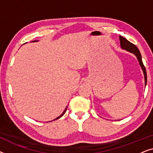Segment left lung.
Returning <instances> with one entry per match:
<instances>
[{"label": "left lung", "mask_w": 153, "mask_h": 153, "mask_svg": "<svg viewBox=\"0 0 153 153\" xmlns=\"http://www.w3.org/2000/svg\"><path fill=\"white\" fill-rule=\"evenodd\" d=\"M119 39H120L121 49H124L125 51L129 52V53H133L134 55L137 57L138 61L139 62L140 66H141L142 70H143V72L144 74V80H145V86H146V83H147V74H146V70L145 67H144L143 62H142V57L139 49L136 47V45H134L132 43H131L130 42H129L126 38H125V37L121 36V35L119 36Z\"/></svg>", "instance_id": "1"}]
</instances>
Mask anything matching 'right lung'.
<instances>
[{
	"instance_id": "right-lung-1",
	"label": "right lung",
	"mask_w": 153,
	"mask_h": 153,
	"mask_svg": "<svg viewBox=\"0 0 153 153\" xmlns=\"http://www.w3.org/2000/svg\"><path fill=\"white\" fill-rule=\"evenodd\" d=\"M38 42V40H35V41H32V42ZM67 108H68V106H66V108H65L64 111H63V112H62V114L61 115H60V116H58V117H57V118H55V119H54V120H57V119H58V118H61V117H62V116H63V115L65 114V112H66V111H67ZM51 121H52V120H51Z\"/></svg>"
}]
</instances>
